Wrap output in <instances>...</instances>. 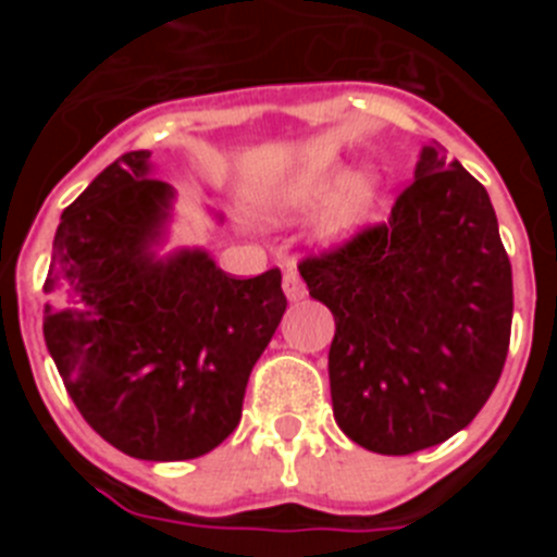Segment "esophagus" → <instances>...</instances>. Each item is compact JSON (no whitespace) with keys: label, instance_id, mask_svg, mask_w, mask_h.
Instances as JSON below:
<instances>
[{"label":"esophagus","instance_id":"obj_1","mask_svg":"<svg viewBox=\"0 0 557 557\" xmlns=\"http://www.w3.org/2000/svg\"><path fill=\"white\" fill-rule=\"evenodd\" d=\"M284 295H287V301H301L304 295H307V287H304L301 275H298V270L295 268H287L284 270Z\"/></svg>","mask_w":557,"mask_h":557}]
</instances>
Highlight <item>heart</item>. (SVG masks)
I'll return each instance as SVG.
<instances>
[{
	"mask_svg": "<svg viewBox=\"0 0 557 557\" xmlns=\"http://www.w3.org/2000/svg\"><path fill=\"white\" fill-rule=\"evenodd\" d=\"M379 198L382 175L373 166L348 172L339 181V170L334 164H307L256 191V206L270 220H293L326 199L327 203L314 211L309 234L314 245L337 248L366 225Z\"/></svg>",
	"mask_w": 557,
	"mask_h": 557,
	"instance_id": "b5f03b06",
	"label": "heart"
}]
</instances>
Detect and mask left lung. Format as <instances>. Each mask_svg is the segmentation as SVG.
I'll list each match as a JSON object with an SVG mask.
<instances>
[{
  "label": "left lung",
  "instance_id": "obj_1",
  "mask_svg": "<svg viewBox=\"0 0 557 557\" xmlns=\"http://www.w3.org/2000/svg\"><path fill=\"white\" fill-rule=\"evenodd\" d=\"M334 314V421L376 455L466 430L499 382L513 278L488 191L437 141L421 145L391 220L301 264Z\"/></svg>",
  "mask_w": 557,
  "mask_h": 557
}]
</instances>
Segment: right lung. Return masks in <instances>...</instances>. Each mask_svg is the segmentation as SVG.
I'll return each mask as SVG.
<instances>
[{"label":"right lung","instance_id":"1","mask_svg":"<svg viewBox=\"0 0 557 557\" xmlns=\"http://www.w3.org/2000/svg\"><path fill=\"white\" fill-rule=\"evenodd\" d=\"M218 218V214H214ZM175 189L125 152L61 214L44 339L88 426L139 460H191L239 424L248 376L287 298L282 273L231 278L172 248Z\"/></svg>","mask_w":557,"mask_h":557}]
</instances>
